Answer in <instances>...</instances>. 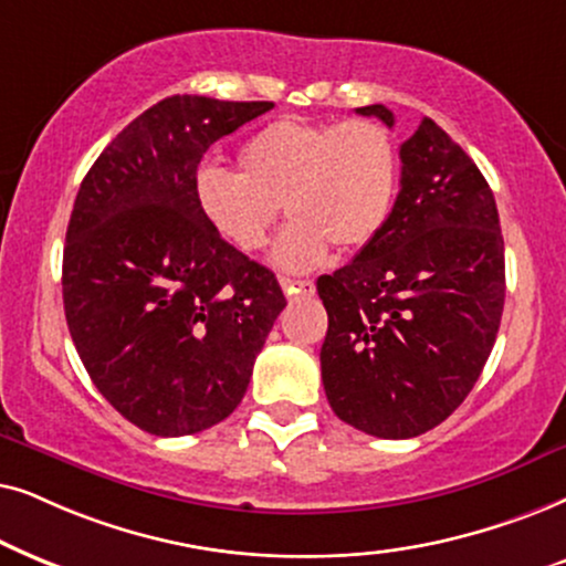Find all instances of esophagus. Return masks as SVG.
Here are the masks:
<instances>
[{
	"mask_svg": "<svg viewBox=\"0 0 566 566\" xmlns=\"http://www.w3.org/2000/svg\"><path fill=\"white\" fill-rule=\"evenodd\" d=\"M282 290L284 295H303V297H311L315 292V284L311 279H303V282H295V279H282Z\"/></svg>",
	"mask_w": 566,
	"mask_h": 566,
	"instance_id": "obj_1",
	"label": "esophagus"
}]
</instances>
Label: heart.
I'll use <instances>...</instances> for the list:
<instances>
[{"label":"heart","mask_w":566,"mask_h":566,"mask_svg":"<svg viewBox=\"0 0 566 566\" xmlns=\"http://www.w3.org/2000/svg\"><path fill=\"white\" fill-rule=\"evenodd\" d=\"M238 168L196 172V207L217 235L253 253L269 243L284 205L292 222L271 255L282 271L315 269L331 245L349 253L373 243L398 186L396 142L367 118L271 120L240 147Z\"/></svg>","instance_id":"obj_1"}]
</instances>
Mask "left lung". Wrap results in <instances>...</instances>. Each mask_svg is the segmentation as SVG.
<instances>
[{"label": "left lung", "mask_w": 566, "mask_h": 566, "mask_svg": "<svg viewBox=\"0 0 566 566\" xmlns=\"http://www.w3.org/2000/svg\"><path fill=\"white\" fill-rule=\"evenodd\" d=\"M394 126L386 105L357 108ZM380 235L318 279L321 373L346 424L382 440L446 421L484 370L504 307V240L476 163L432 118L401 145Z\"/></svg>", "instance_id": "obj_1"}]
</instances>
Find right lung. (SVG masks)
I'll return each instance as SVG.
<instances>
[{
	"label": "right lung",
	"mask_w": 566,
	"mask_h": 566,
	"mask_svg": "<svg viewBox=\"0 0 566 566\" xmlns=\"http://www.w3.org/2000/svg\"><path fill=\"white\" fill-rule=\"evenodd\" d=\"M269 108L165 97L103 149L74 199L66 326L105 401L149 434L228 419L287 305L266 266L209 228L193 193L207 149Z\"/></svg>",
	"instance_id": "obj_1"
}]
</instances>
